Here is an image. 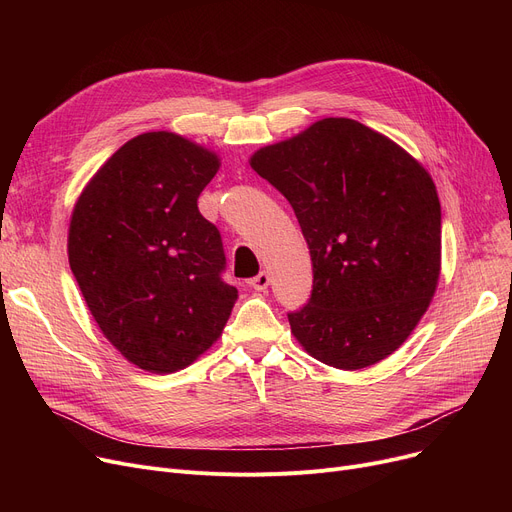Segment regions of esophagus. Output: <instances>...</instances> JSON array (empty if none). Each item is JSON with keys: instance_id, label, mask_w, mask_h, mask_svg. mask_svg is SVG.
Segmentation results:
<instances>
[{"instance_id": "34e87169", "label": "esophagus", "mask_w": 512, "mask_h": 512, "mask_svg": "<svg viewBox=\"0 0 512 512\" xmlns=\"http://www.w3.org/2000/svg\"><path fill=\"white\" fill-rule=\"evenodd\" d=\"M270 282H272L270 274L261 272V274H257L249 284H251V288H255L257 292H263V290H267V286H270Z\"/></svg>"}]
</instances>
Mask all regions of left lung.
I'll use <instances>...</instances> for the list:
<instances>
[{
  "label": "left lung",
  "instance_id": "obj_1",
  "mask_svg": "<svg viewBox=\"0 0 512 512\" xmlns=\"http://www.w3.org/2000/svg\"><path fill=\"white\" fill-rule=\"evenodd\" d=\"M251 168L288 199L307 240L313 290L290 332L330 367L380 363L432 303L442 270L436 184L386 134L324 118L257 149Z\"/></svg>",
  "mask_w": 512,
  "mask_h": 512
}]
</instances>
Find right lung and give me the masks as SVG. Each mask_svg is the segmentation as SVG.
Returning <instances> with one entry per match:
<instances>
[{"mask_svg": "<svg viewBox=\"0 0 512 512\" xmlns=\"http://www.w3.org/2000/svg\"><path fill=\"white\" fill-rule=\"evenodd\" d=\"M220 155L176 132L124 143L78 195L68 261L103 336L132 365L174 373L222 336L238 290L197 199Z\"/></svg>", "mask_w": 512, "mask_h": 512, "instance_id": "add662e5", "label": "right lung"}]
</instances>
